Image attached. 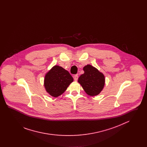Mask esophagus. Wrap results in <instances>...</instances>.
<instances>
[{
  "label": "esophagus",
  "mask_w": 147,
  "mask_h": 147,
  "mask_svg": "<svg viewBox=\"0 0 147 147\" xmlns=\"http://www.w3.org/2000/svg\"><path fill=\"white\" fill-rule=\"evenodd\" d=\"M78 75H75L74 76V80L75 81H77V80H78Z\"/></svg>",
  "instance_id": "1"
}]
</instances>
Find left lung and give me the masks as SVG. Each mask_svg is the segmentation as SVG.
<instances>
[{"label": "left lung", "mask_w": 147, "mask_h": 147, "mask_svg": "<svg viewBox=\"0 0 147 147\" xmlns=\"http://www.w3.org/2000/svg\"><path fill=\"white\" fill-rule=\"evenodd\" d=\"M84 74L78 79V82L84 91L90 96H96L100 94L105 85V77L102 73L91 65L83 68Z\"/></svg>", "instance_id": "1"}]
</instances>
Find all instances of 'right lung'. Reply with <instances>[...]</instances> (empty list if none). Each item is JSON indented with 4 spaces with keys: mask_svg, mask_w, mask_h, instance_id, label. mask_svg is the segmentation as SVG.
<instances>
[{
    "mask_svg": "<svg viewBox=\"0 0 147 147\" xmlns=\"http://www.w3.org/2000/svg\"><path fill=\"white\" fill-rule=\"evenodd\" d=\"M73 82V78L67 70L55 65L46 74L44 85L49 95L56 98L62 95Z\"/></svg>",
    "mask_w": 147,
    "mask_h": 147,
    "instance_id": "right-lung-1",
    "label": "right lung"
}]
</instances>
